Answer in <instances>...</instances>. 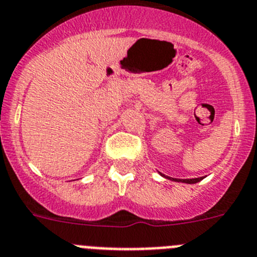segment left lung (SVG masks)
I'll list each match as a JSON object with an SVG mask.
<instances>
[{"label": "left lung", "mask_w": 257, "mask_h": 257, "mask_svg": "<svg viewBox=\"0 0 257 257\" xmlns=\"http://www.w3.org/2000/svg\"><path fill=\"white\" fill-rule=\"evenodd\" d=\"M162 176H163L164 178H168V180H171V181H175V182L190 183V185H191V183H196V182H200V181H201L202 178H204V177H199V178H190V180H180V178H172V177H167V176H164V175H162Z\"/></svg>", "instance_id": "8db88e82"}]
</instances>
